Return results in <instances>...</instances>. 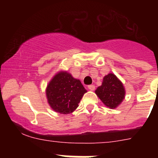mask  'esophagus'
<instances>
[{
	"label": "esophagus",
	"instance_id": "1",
	"mask_svg": "<svg viewBox=\"0 0 158 158\" xmlns=\"http://www.w3.org/2000/svg\"><path fill=\"white\" fill-rule=\"evenodd\" d=\"M88 89L90 90H94V89H95V86H94V85H88Z\"/></svg>",
	"mask_w": 158,
	"mask_h": 158
}]
</instances>
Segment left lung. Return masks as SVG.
I'll use <instances>...</instances> for the list:
<instances>
[{"mask_svg": "<svg viewBox=\"0 0 158 158\" xmlns=\"http://www.w3.org/2000/svg\"><path fill=\"white\" fill-rule=\"evenodd\" d=\"M95 92L102 102L110 108H117L125 97L124 87L113 73L103 78L102 85L98 87Z\"/></svg>", "mask_w": 158, "mask_h": 158, "instance_id": "8db88e82", "label": "left lung"}]
</instances>
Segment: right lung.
I'll list each match as a JSON object with an SVG mask.
<instances>
[{"instance_id":"add662e5","label":"right lung","mask_w":158,"mask_h":158,"mask_svg":"<svg viewBox=\"0 0 158 158\" xmlns=\"http://www.w3.org/2000/svg\"><path fill=\"white\" fill-rule=\"evenodd\" d=\"M87 90L79 79L68 72H61L52 78L46 90L48 103L55 111L70 114L79 106Z\"/></svg>"}]
</instances>
